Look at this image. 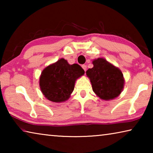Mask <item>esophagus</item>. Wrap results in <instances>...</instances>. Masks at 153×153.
Masks as SVG:
<instances>
[{
	"mask_svg": "<svg viewBox=\"0 0 153 153\" xmlns=\"http://www.w3.org/2000/svg\"><path fill=\"white\" fill-rule=\"evenodd\" d=\"M82 67L83 69H84V70L85 71H86V69H87V66L86 65H82Z\"/></svg>",
	"mask_w": 153,
	"mask_h": 153,
	"instance_id": "obj_1",
	"label": "esophagus"
}]
</instances>
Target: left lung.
I'll use <instances>...</instances> for the list:
<instances>
[{"instance_id":"left-lung-1","label":"left lung","mask_w":153,"mask_h":153,"mask_svg":"<svg viewBox=\"0 0 153 153\" xmlns=\"http://www.w3.org/2000/svg\"><path fill=\"white\" fill-rule=\"evenodd\" d=\"M94 67L86 71L93 91L102 100H109L117 97L124 86L122 72L103 58L92 61Z\"/></svg>"}]
</instances>
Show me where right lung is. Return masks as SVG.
Returning <instances> with one entry per match:
<instances>
[{
    "instance_id": "obj_1",
    "label": "right lung",
    "mask_w": 153,
    "mask_h": 153,
    "mask_svg": "<svg viewBox=\"0 0 153 153\" xmlns=\"http://www.w3.org/2000/svg\"><path fill=\"white\" fill-rule=\"evenodd\" d=\"M84 74L78 64L69 65L61 59L46 67L40 77V88L42 94L52 102L65 101L74 91L75 82Z\"/></svg>"
}]
</instances>
